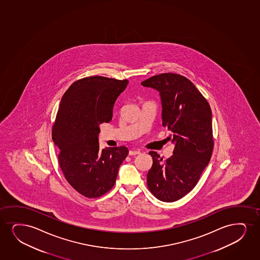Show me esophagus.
Returning a JSON list of instances; mask_svg holds the SVG:
<instances>
[{
    "mask_svg": "<svg viewBox=\"0 0 260 260\" xmlns=\"http://www.w3.org/2000/svg\"><path fill=\"white\" fill-rule=\"evenodd\" d=\"M139 154H141L140 150H130L129 151V155H139Z\"/></svg>",
    "mask_w": 260,
    "mask_h": 260,
    "instance_id": "esophagus-1",
    "label": "esophagus"
}]
</instances>
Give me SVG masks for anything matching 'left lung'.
Segmentation results:
<instances>
[{"label":"left lung","instance_id":"1","mask_svg":"<svg viewBox=\"0 0 260 260\" xmlns=\"http://www.w3.org/2000/svg\"><path fill=\"white\" fill-rule=\"evenodd\" d=\"M160 93L162 125L172 132L173 155L164 161L155 151L147 175L148 187L159 201L174 202L195 187L214 149L210 105L193 83L173 73L142 82Z\"/></svg>","mask_w":260,"mask_h":260}]
</instances>
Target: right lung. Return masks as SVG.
Returning <instances> with one entry per match:
<instances>
[{
	"mask_svg": "<svg viewBox=\"0 0 260 260\" xmlns=\"http://www.w3.org/2000/svg\"><path fill=\"white\" fill-rule=\"evenodd\" d=\"M128 80L89 76L64 93L52 138L64 177L85 197L99 198L115 184L118 168L128 155L125 146L99 149V125L112 118V110Z\"/></svg>",
	"mask_w": 260,
	"mask_h": 260,
	"instance_id": "add662e5",
	"label": "right lung"
}]
</instances>
